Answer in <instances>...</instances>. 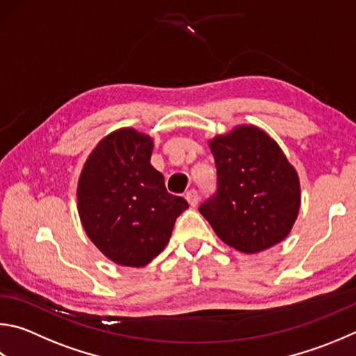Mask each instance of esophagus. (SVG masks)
Instances as JSON below:
<instances>
[{
  "mask_svg": "<svg viewBox=\"0 0 356 356\" xmlns=\"http://www.w3.org/2000/svg\"><path fill=\"white\" fill-rule=\"evenodd\" d=\"M185 199L188 200V204L191 207H196L197 205V200H199L197 191L196 190H188V191H186V195H185Z\"/></svg>",
  "mask_w": 356,
  "mask_h": 356,
  "instance_id": "1",
  "label": "esophagus"
}]
</instances>
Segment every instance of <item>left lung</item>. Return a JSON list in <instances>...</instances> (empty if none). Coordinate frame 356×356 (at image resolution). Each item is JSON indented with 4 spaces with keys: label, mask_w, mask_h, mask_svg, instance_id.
Instances as JSON below:
<instances>
[{
    "label": "left lung",
    "mask_w": 356,
    "mask_h": 356,
    "mask_svg": "<svg viewBox=\"0 0 356 356\" xmlns=\"http://www.w3.org/2000/svg\"><path fill=\"white\" fill-rule=\"evenodd\" d=\"M218 193L199 207L219 240L258 254L289 235L300 209V180L279 143L254 124L209 140Z\"/></svg>",
    "instance_id": "1"
}]
</instances>
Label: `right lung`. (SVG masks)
<instances>
[{
  "instance_id": "add662e5",
  "label": "right lung",
  "mask_w": 356,
  "mask_h": 356,
  "mask_svg": "<svg viewBox=\"0 0 356 356\" xmlns=\"http://www.w3.org/2000/svg\"><path fill=\"white\" fill-rule=\"evenodd\" d=\"M154 140L134 127L106 135L90 152L77 180V213L96 248L108 260L143 268L170 243L174 222L188 209L165 188L151 165Z\"/></svg>"
}]
</instances>
